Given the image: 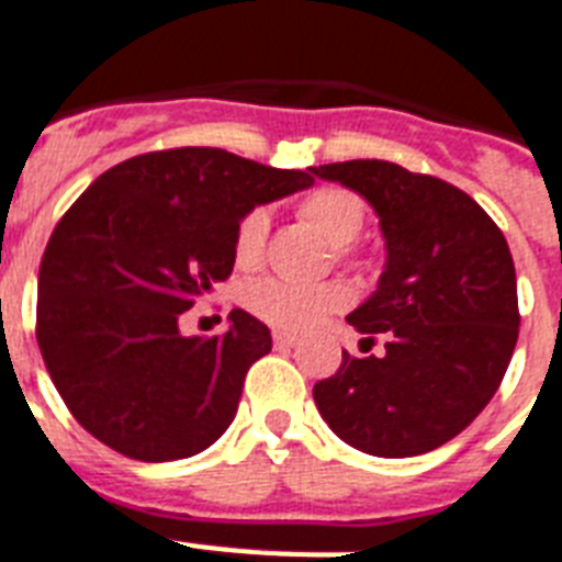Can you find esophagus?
Segmentation results:
<instances>
[{
  "instance_id": "obj_1",
  "label": "esophagus",
  "mask_w": 562,
  "mask_h": 562,
  "mask_svg": "<svg viewBox=\"0 0 562 562\" xmlns=\"http://www.w3.org/2000/svg\"><path fill=\"white\" fill-rule=\"evenodd\" d=\"M273 346L277 349H291V346H296V337L291 331H273Z\"/></svg>"
}]
</instances>
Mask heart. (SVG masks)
I'll return each mask as SVG.
<instances>
[{
	"mask_svg": "<svg viewBox=\"0 0 562 562\" xmlns=\"http://www.w3.org/2000/svg\"><path fill=\"white\" fill-rule=\"evenodd\" d=\"M296 213L305 225L314 227L328 245H335L337 257L349 254V245L358 239L367 222V202L349 187L326 184L303 195L296 204ZM268 239V210L250 207L239 218L234 234L236 266L250 271L266 257ZM352 303V291L340 282H323V285H294L285 280H259L245 291V308L262 323L282 331H305L331 312H340Z\"/></svg>",
	"mask_w": 562,
	"mask_h": 562,
	"instance_id": "heart-1",
	"label": "heart"
}]
</instances>
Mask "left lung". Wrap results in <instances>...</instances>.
Returning a JSON list of instances; mask_svg holds the SVG:
<instances>
[{"instance_id":"left-lung-1","label":"left lung","mask_w":562,"mask_h":562,"mask_svg":"<svg viewBox=\"0 0 562 562\" xmlns=\"http://www.w3.org/2000/svg\"><path fill=\"white\" fill-rule=\"evenodd\" d=\"M314 176L352 187L381 218V285L346 321L386 355L352 358L314 384L331 430L363 453H430L494 398L519 335L517 273L496 222L459 187L390 161Z\"/></svg>"}]
</instances>
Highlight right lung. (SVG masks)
<instances>
[{"mask_svg":"<svg viewBox=\"0 0 562 562\" xmlns=\"http://www.w3.org/2000/svg\"><path fill=\"white\" fill-rule=\"evenodd\" d=\"M312 181L216 147L135 155L91 181L36 282V344L83 430L138 462H170L231 427L271 331L234 308L225 335L202 340L178 317L231 277L239 218Z\"/></svg>","mask_w":562,"mask_h":562,"instance_id":"1","label":"right lung"}]
</instances>
